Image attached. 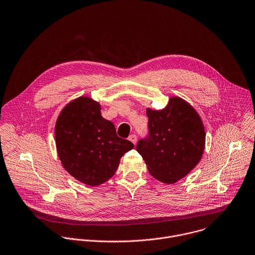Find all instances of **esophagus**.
<instances>
[{
	"instance_id": "esophagus-1",
	"label": "esophagus",
	"mask_w": 255,
	"mask_h": 255,
	"mask_svg": "<svg viewBox=\"0 0 255 255\" xmlns=\"http://www.w3.org/2000/svg\"><path fill=\"white\" fill-rule=\"evenodd\" d=\"M128 139H129L133 144H135V143H136V140H137V137H136L135 134H131V135L128 137Z\"/></svg>"
}]
</instances>
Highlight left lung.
<instances>
[{
  "instance_id": "left-lung-1",
  "label": "left lung",
  "mask_w": 255,
  "mask_h": 255,
  "mask_svg": "<svg viewBox=\"0 0 255 255\" xmlns=\"http://www.w3.org/2000/svg\"><path fill=\"white\" fill-rule=\"evenodd\" d=\"M149 135L138 141L151 176L165 184L184 178L200 162L206 131L198 112L184 99L174 96L161 110L146 109Z\"/></svg>"
}]
</instances>
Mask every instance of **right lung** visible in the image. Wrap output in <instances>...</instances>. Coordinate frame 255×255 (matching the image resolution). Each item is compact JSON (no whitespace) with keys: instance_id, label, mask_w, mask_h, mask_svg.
Returning <instances> with one entry per match:
<instances>
[{"instance_id":"add662e5","label":"right lung","mask_w":255,"mask_h":255,"mask_svg":"<svg viewBox=\"0 0 255 255\" xmlns=\"http://www.w3.org/2000/svg\"><path fill=\"white\" fill-rule=\"evenodd\" d=\"M55 143L62 166L89 186H99L120 165L122 156L134 145L117 135L115 126L101 115V105L81 96L70 101L55 124Z\"/></svg>"}]
</instances>
